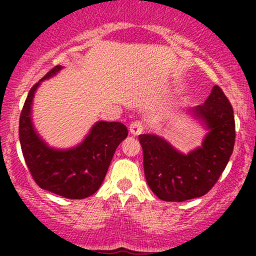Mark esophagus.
<instances>
[{
  "mask_svg": "<svg viewBox=\"0 0 256 256\" xmlns=\"http://www.w3.org/2000/svg\"><path fill=\"white\" fill-rule=\"evenodd\" d=\"M144 128V124L141 122V121H134V122H131V125H130L131 135L138 136L140 134H142Z\"/></svg>",
  "mask_w": 256,
  "mask_h": 256,
  "instance_id": "esophagus-1",
  "label": "esophagus"
}]
</instances>
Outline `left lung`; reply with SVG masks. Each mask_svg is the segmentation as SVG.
<instances>
[{
  "instance_id": "obj_1",
  "label": "left lung",
  "mask_w": 256,
  "mask_h": 256,
  "mask_svg": "<svg viewBox=\"0 0 256 256\" xmlns=\"http://www.w3.org/2000/svg\"><path fill=\"white\" fill-rule=\"evenodd\" d=\"M208 134L202 146L184 154L157 135H140L144 170L152 192L166 202H183L204 196L228 164L236 142V121L228 98L214 85L204 104L190 112Z\"/></svg>"
}]
</instances>
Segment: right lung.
<instances>
[{"label":"right lung","mask_w":256,"mask_h":256,"mask_svg":"<svg viewBox=\"0 0 256 256\" xmlns=\"http://www.w3.org/2000/svg\"><path fill=\"white\" fill-rule=\"evenodd\" d=\"M62 68L54 66L42 80L56 76ZM42 80L30 90L20 118V142L26 164L43 190L69 200H84L102 186L115 150L128 136V128L121 122L98 121L76 147L52 148L34 130L30 116L34 92Z\"/></svg>","instance_id":"add662e5"}]
</instances>
